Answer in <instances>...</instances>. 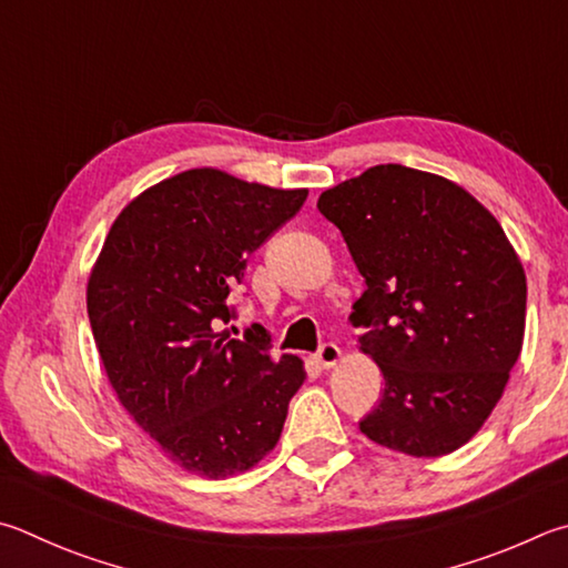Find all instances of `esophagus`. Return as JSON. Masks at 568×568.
Returning a JSON list of instances; mask_svg holds the SVG:
<instances>
[{"instance_id":"1","label":"esophagus","mask_w":568,"mask_h":568,"mask_svg":"<svg viewBox=\"0 0 568 568\" xmlns=\"http://www.w3.org/2000/svg\"><path fill=\"white\" fill-rule=\"evenodd\" d=\"M339 357H343V349H339L335 343H325L320 345V349L315 353V363L317 367L327 369V367H335L339 363Z\"/></svg>"}]
</instances>
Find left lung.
<instances>
[{
    "instance_id": "8db88e82",
    "label": "left lung",
    "mask_w": 568,
    "mask_h": 568,
    "mask_svg": "<svg viewBox=\"0 0 568 568\" xmlns=\"http://www.w3.org/2000/svg\"><path fill=\"white\" fill-rule=\"evenodd\" d=\"M317 209L365 277L349 320L385 377L359 432L409 457L467 445L524 343L527 275L507 233L462 185L399 163L323 191Z\"/></svg>"
}]
</instances>
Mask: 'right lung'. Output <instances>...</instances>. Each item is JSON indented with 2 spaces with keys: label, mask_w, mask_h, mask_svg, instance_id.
Returning a JSON list of instances; mask_svg holds the SVG:
<instances>
[{
  "label": "right lung",
  "mask_w": 568,
  "mask_h": 568,
  "mask_svg": "<svg viewBox=\"0 0 568 568\" xmlns=\"http://www.w3.org/2000/svg\"><path fill=\"white\" fill-rule=\"evenodd\" d=\"M305 199L307 189L183 171L119 213L91 267L87 311L113 392L163 455L199 477L255 467L305 383L303 359L273 357L265 327L245 339L221 329L251 253Z\"/></svg>",
  "instance_id": "add662e5"
}]
</instances>
